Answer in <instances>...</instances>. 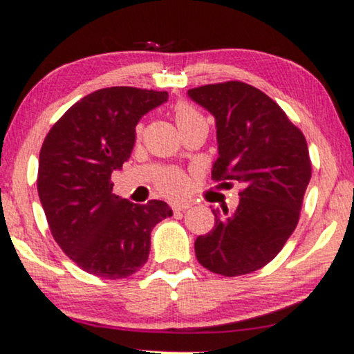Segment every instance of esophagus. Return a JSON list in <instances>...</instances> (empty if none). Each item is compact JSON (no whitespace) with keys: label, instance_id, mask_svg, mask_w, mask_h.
<instances>
[{"label":"esophagus","instance_id":"obj_1","mask_svg":"<svg viewBox=\"0 0 354 354\" xmlns=\"http://www.w3.org/2000/svg\"><path fill=\"white\" fill-rule=\"evenodd\" d=\"M191 207V204H173V210L174 212H185V210H187Z\"/></svg>","mask_w":354,"mask_h":354}]
</instances>
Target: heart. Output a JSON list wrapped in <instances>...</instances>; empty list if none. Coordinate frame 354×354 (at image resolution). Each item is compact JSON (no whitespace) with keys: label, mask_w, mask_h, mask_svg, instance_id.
Listing matches in <instances>:
<instances>
[{"label":"heart","mask_w":354,"mask_h":354,"mask_svg":"<svg viewBox=\"0 0 354 354\" xmlns=\"http://www.w3.org/2000/svg\"><path fill=\"white\" fill-rule=\"evenodd\" d=\"M174 119H176L178 127L185 129L187 125L203 119V115L192 106L186 104V102H180V104L174 107ZM156 185H158V189L163 194L169 196V198H180L187 189V178L180 169H167V171L160 174Z\"/></svg>","instance_id":"heart-1"}]
</instances>
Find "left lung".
<instances>
[{"label": "left lung", "mask_w": 354, "mask_h": 354, "mask_svg": "<svg viewBox=\"0 0 354 354\" xmlns=\"http://www.w3.org/2000/svg\"><path fill=\"white\" fill-rule=\"evenodd\" d=\"M187 96L216 119L212 178L241 185L234 210L212 209L216 223L196 239V258L216 274H248L268 265L296 229L312 176L306 137L270 96L247 83L205 84Z\"/></svg>", "instance_id": "8db88e82"}]
</instances>
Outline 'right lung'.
Wrapping results in <instances>:
<instances>
[{
    "instance_id": "obj_1",
    "label": "right lung",
    "mask_w": 354,
    "mask_h": 354,
    "mask_svg": "<svg viewBox=\"0 0 354 354\" xmlns=\"http://www.w3.org/2000/svg\"><path fill=\"white\" fill-rule=\"evenodd\" d=\"M167 91L113 86L75 102L39 153L37 191L53 239L83 271L120 279L149 259L151 229L173 210L113 194L111 174L136 145V125L167 102Z\"/></svg>"
}]
</instances>
